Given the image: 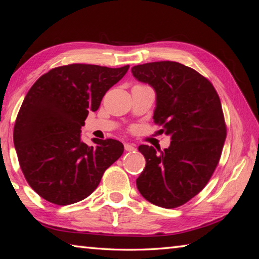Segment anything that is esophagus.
<instances>
[{
  "mask_svg": "<svg viewBox=\"0 0 259 259\" xmlns=\"http://www.w3.org/2000/svg\"><path fill=\"white\" fill-rule=\"evenodd\" d=\"M124 150L128 152H134L136 150V147H135V145H133V144L126 143V144H124Z\"/></svg>",
  "mask_w": 259,
  "mask_h": 259,
  "instance_id": "34e87169",
  "label": "esophagus"
}]
</instances>
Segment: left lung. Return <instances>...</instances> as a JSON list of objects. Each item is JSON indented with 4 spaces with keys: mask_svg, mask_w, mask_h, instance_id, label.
Wrapping results in <instances>:
<instances>
[{
    "mask_svg": "<svg viewBox=\"0 0 259 259\" xmlns=\"http://www.w3.org/2000/svg\"><path fill=\"white\" fill-rule=\"evenodd\" d=\"M156 94L153 119L171 136L163 151L140 145L146 165L136 181L148 202L181 207L203 190L221 159L226 124L221 99L208 78L176 61H155L131 68Z\"/></svg>",
    "mask_w": 259,
    "mask_h": 259,
    "instance_id": "left-lung-1",
    "label": "left lung"
}]
</instances>
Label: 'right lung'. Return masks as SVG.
<instances>
[{
  "label": "right lung",
  "mask_w": 259,
  "mask_h": 259,
  "mask_svg": "<svg viewBox=\"0 0 259 259\" xmlns=\"http://www.w3.org/2000/svg\"><path fill=\"white\" fill-rule=\"evenodd\" d=\"M128 69L71 64L50 69L30 88L17 115L14 143L21 171L41 198L58 205L85 199L122 155L119 140L94 138L95 145H87L81 126Z\"/></svg>",
  "instance_id": "1"
}]
</instances>
